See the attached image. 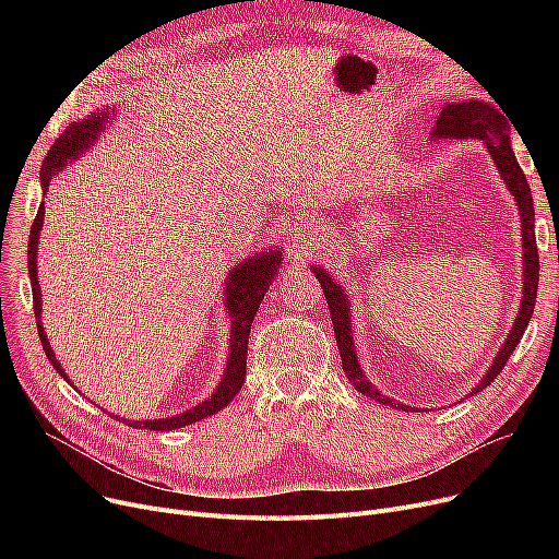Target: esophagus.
I'll list each match as a JSON object with an SVG mask.
<instances>
[{"instance_id": "obj_1", "label": "esophagus", "mask_w": 559, "mask_h": 559, "mask_svg": "<svg viewBox=\"0 0 559 559\" xmlns=\"http://www.w3.org/2000/svg\"><path fill=\"white\" fill-rule=\"evenodd\" d=\"M317 230H312L308 224H301V226H297L295 230L289 233V251H295V253H306L314 242H317Z\"/></svg>"}]
</instances>
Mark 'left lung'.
<instances>
[{
    "mask_svg": "<svg viewBox=\"0 0 559 559\" xmlns=\"http://www.w3.org/2000/svg\"><path fill=\"white\" fill-rule=\"evenodd\" d=\"M508 120L503 117V112L498 110L496 106L487 104V102H476V99H466V102H455V104H447L442 115L437 117V124L432 129V138H480L485 140V146L489 150L498 174L506 181V186L510 188V192L514 194L516 203H519V213H521V228H523V301L519 308V314L514 319V326L510 331L508 342L503 344V348L498 350V356L491 365V369L487 371V376L480 380V385H476V390L472 394H478L480 390H485L491 380L503 371V367L508 365V358L512 356L514 346L519 344L527 321L533 317L535 310V301H537V287H539V251H537V240H535V203H533V194H531V186H527V179L523 169L519 167L514 152L510 146V138H508ZM314 276L319 278L321 289H324V297L329 301L331 308V317H333V329H335V337H337V346H340V356H342V367L346 378L350 380L360 394H367L369 399L390 405V407H401V409H409L407 405L394 403L392 399L380 394L369 380L362 376V369L358 365L356 358V348H354V335H350V326H348V301L346 295L342 292V287H337L331 276L321 270V267H312Z\"/></svg>",
    "mask_w": 559,
    "mask_h": 559,
    "instance_id": "obj_1",
    "label": "left lung"
}]
</instances>
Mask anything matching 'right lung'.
Returning <instances> with one entry per match:
<instances>
[{
	"instance_id": "obj_1",
	"label": "right lung",
	"mask_w": 559,
	"mask_h": 559,
	"mask_svg": "<svg viewBox=\"0 0 559 559\" xmlns=\"http://www.w3.org/2000/svg\"><path fill=\"white\" fill-rule=\"evenodd\" d=\"M106 122V112L104 115H95L87 117L85 122H74L70 129H66L58 140L51 144V150L45 156V163L40 167V179H43V190L47 192L51 174H56V169H61L70 158L81 156L87 144L95 140V133H99V129ZM43 217H45V203H40L38 215L34 219L32 226V235H28V278H32V289H34V312L38 319V335L45 348V356L49 358V362L53 365V369L61 373L66 380L68 376L61 369V362L56 360L53 350L47 342V335L43 331L40 324V287H38V278H36V247H38V233L43 228ZM281 260V253H260L253 255L251 260H247L245 264H238L230 272L228 278V287H226V308L233 317V331H230V354H228V365H226V373L222 378V383L217 388V392L209 399L199 403L197 407L188 409V413L179 415V417H169V419H158V421H131L129 426L133 428H150V430H174V428H183L190 426L199 419L211 417L215 413H219L222 407H226L233 396L240 392L245 376H247V348H249V331L253 324V317L260 308V301L264 297V292L270 289L272 276L276 274V264ZM70 383V380H68Z\"/></svg>"
}]
</instances>
